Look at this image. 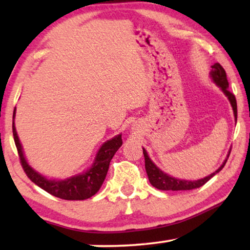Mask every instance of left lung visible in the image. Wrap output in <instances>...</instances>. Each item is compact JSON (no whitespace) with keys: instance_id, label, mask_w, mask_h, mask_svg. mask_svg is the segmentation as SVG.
Masks as SVG:
<instances>
[{"instance_id":"1","label":"left lung","mask_w":250,"mask_h":250,"mask_svg":"<svg viewBox=\"0 0 250 250\" xmlns=\"http://www.w3.org/2000/svg\"><path fill=\"white\" fill-rule=\"evenodd\" d=\"M209 77L210 80L213 81L214 84H216L218 87L221 88V91L223 92L225 97L228 98V100L230 101V104L232 107V110H233V115H234V121L237 123V101H235V97L233 94L229 91V82L227 78V73L223 69V67L221 66L220 63H214L211 66V70L209 73ZM143 149V155H145V160H146V174H148L149 177V182L151 183V186H153L157 189L159 190H164V191H180V190H192V189H197V188L203 187L205 183H207L211 177L214 175H216L217 173H220L222 168H223L225 163L230 156L231 152V148L229 150L227 158L224 159V162L222 163V165L218 167V168L215 170L214 173L209 174V175L203 177V179H198L194 181L191 180H182V179H177V177H174L169 174H167L159 168L158 166L156 165L155 163L152 162L151 158H150L148 152L145 148Z\"/></svg>"}]
</instances>
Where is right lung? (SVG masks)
<instances>
[{
  "mask_svg": "<svg viewBox=\"0 0 250 250\" xmlns=\"http://www.w3.org/2000/svg\"><path fill=\"white\" fill-rule=\"evenodd\" d=\"M15 117L16 108L13 110L12 119L13 139H15V143L17 150H18L22 168L30 181H33L36 186L42 188L43 190H45L46 192L52 194V196L64 200H85L94 196L98 192L108 173L110 160L112 159L116 151L123 145L122 134L115 135L114 138L107 140L99 148L97 155L94 157L93 163H92V165L87 169H84L83 172L66 177V179H53V177H47L40 172H37L27 162L19 136L17 134Z\"/></svg>",
  "mask_w": 250,
  "mask_h": 250,
  "instance_id": "1",
  "label": "right lung"
}]
</instances>
